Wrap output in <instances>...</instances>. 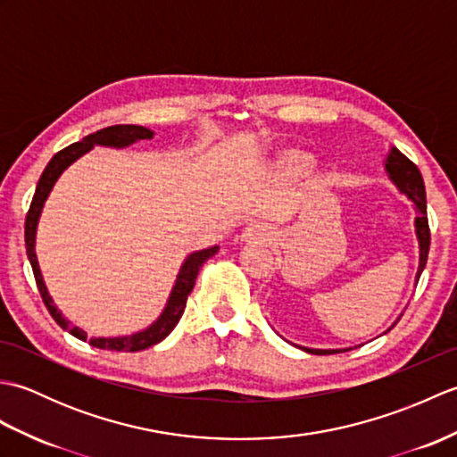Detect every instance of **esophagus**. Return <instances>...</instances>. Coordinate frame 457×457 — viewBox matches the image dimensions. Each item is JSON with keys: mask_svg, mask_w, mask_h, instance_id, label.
<instances>
[{"mask_svg": "<svg viewBox=\"0 0 457 457\" xmlns=\"http://www.w3.org/2000/svg\"><path fill=\"white\" fill-rule=\"evenodd\" d=\"M241 241L245 244H270L273 241V229L267 223H249V226L241 231Z\"/></svg>", "mask_w": 457, "mask_h": 457, "instance_id": "1", "label": "esophagus"}]
</instances>
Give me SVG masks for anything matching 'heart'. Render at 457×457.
Listing matches in <instances>:
<instances>
[{
	"label": "heart",
	"instance_id": "1",
	"mask_svg": "<svg viewBox=\"0 0 457 457\" xmlns=\"http://www.w3.org/2000/svg\"><path fill=\"white\" fill-rule=\"evenodd\" d=\"M312 169V154L300 149H283L269 161L267 177L277 184H293L308 177Z\"/></svg>",
	"mask_w": 457,
	"mask_h": 457
}]
</instances>
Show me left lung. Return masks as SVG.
Here are the masks:
<instances>
[{"label":"left lung","instance_id":"8db88e82","mask_svg":"<svg viewBox=\"0 0 457 457\" xmlns=\"http://www.w3.org/2000/svg\"><path fill=\"white\" fill-rule=\"evenodd\" d=\"M383 164H385L386 179L391 180V184L396 190L404 194V196L414 204L416 212H419V216L414 218V234H416V239H419V270H416L414 278L419 280L424 267H426V259H428V249H430V229H428V218H426V190H424L422 174H420L419 167H416L412 161L406 159L396 147H389V153H386ZM401 316L395 320L389 329L395 328V324L399 322ZM389 329H385L383 334L389 332ZM293 345H296V344H293ZM296 347H300L303 352L312 353V355L339 353V352H347V349H352V347L316 349V347H304V345H296Z\"/></svg>","mask_w":457,"mask_h":457}]
</instances>
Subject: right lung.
<instances>
[{
  "label": "right lung",
  "instance_id": "obj_1",
  "mask_svg": "<svg viewBox=\"0 0 457 457\" xmlns=\"http://www.w3.org/2000/svg\"><path fill=\"white\" fill-rule=\"evenodd\" d=\"M154 131L141 128V125H112V128L100 129L96 133H90L88 137H84L79 143H72L71 147H66L62 151H58L54 157L51 159V162L46 164V169L43 170L41 179H38L35 196L31 202V208H29L27 220H25V247H27V257L29 263L33 267V275L37 280L38 293L43 296V303L48 308V312L54 318V322L61 326L62 329H66L68 334H72L74 337L82 339L86 342L88 339V334L84 332L82 328L74 326L71 320L64 318L61 310L56 308L53 296L48 295V288L45 285V278L41 273V267H38V259H37V251H35V244H37V228H38V220H41V213L45 208L46 198L51 196V192L54 188L56 180L61 179V174L71 167L72 162L79 161L82 154H86L88 151L94 149V145H100V147H112V149H125L129 145L143 141V139H153ZM218 245H212L208 249H200L194 251V253L187 255L184 263L180 265V270L177 275V280L170 288V295L167 304H164L162 312L159 314V318L154 320L151 326H147L145 329H139V332L129 334V336H113V337H90V345L100 347V349H110V352H141V349H147L154 344L162 342L167 337L174 326L179 324V320L187 308V298L192 293L194 283H196L198 270L204 265V261L210 259L212 255L218 253Z\"/></svg>",
  "mask_w": 457,
  "mask_h": 457
}]
</instances>
